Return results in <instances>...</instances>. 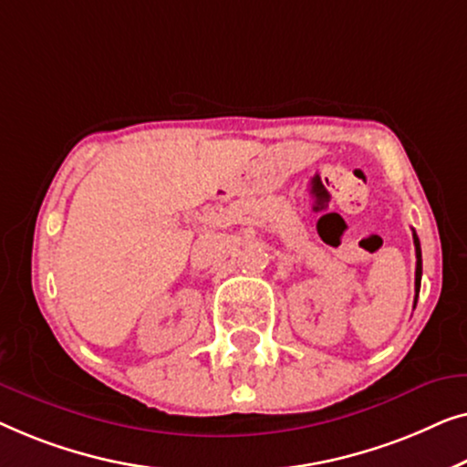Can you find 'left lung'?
<instances>
[{"label":"left lung","instance_id":"left-lung-1","mask_svg":"<svg viewBox=\"0 0 467 467\" xmlns=\"http://www.w3.org/2000/svg\"><path fill=\"white\" fill-rule=\"evenodd\" d=\"M412 239H415V252H417V271H415V290L419 296V287H421V245H419V236L412 233ZM417 302V300H415Z\"/></svg>","mask_w":467,"mask_h":467}]
</instances>
